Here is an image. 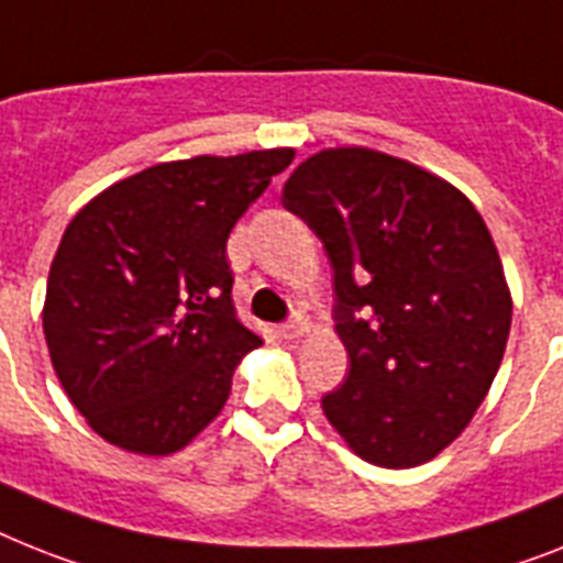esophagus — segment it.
<instances>
[{"label":"esophagus","mask_w":563,"mask_h":563,"mask_svg":"<svg viewBox=\"0 0 563 563\" xmlns=\"http://www.w3.org/2000/svg\"><path fill=\"white\" fill-rule=\"evenodd\" d=\"M278 333H282L285 339H299L308 333V322H305L301 316H292L290 322H285L282 328H278Z\"/></svg>","instance_id":"1"}]
</instances>
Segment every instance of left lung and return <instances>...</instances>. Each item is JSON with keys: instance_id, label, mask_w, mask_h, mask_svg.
<instances>
[{"instance_id": "obj_1", "label": "left lung", "mask_w": 563, "mask_h": 563, "mask_svg": "<svg viewBox=\"0 0 563 563\" xmlns=\"http://www.w3.org/2000/svg\"><path fill=\"white\" fill-rule=\"evenodd\" d=\"M282 203L322 241L351 360L324 417L374 466L411 468L466 429L504 360L512 299L466 195L374 148H324Z\"/></svg>"}]
</instances>
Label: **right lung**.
Returning a JSON list of instances; mask_svg holds the SVG:
<instances>
[{
    "label": "right lung",
    "instance_id": "right-lung-1",
    "mask_svg": "<svg viewBox=\"0 0 563 563\" xmlns=\"http://www.w3.org/2000/svg\"><path fill=\"white\" fill-rule=\"evenodd\" d=\"M292 148L172 161L74 216L42 331L65 394L109 443L172 454L216 420L262 339L235 319L227 239Z\"/></svg>",
    "mask_w": 563,
    "mask_h": 563
}]
</instances>
